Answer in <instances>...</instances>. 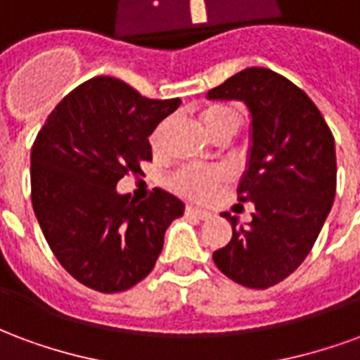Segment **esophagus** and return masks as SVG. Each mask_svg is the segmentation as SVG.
I'll use <instances>...</instances> for the list:
<instances>
[{"mask_svg": "<svg viewBox=\"0 0 360 360\" xmlns=\"http://www.w3.org/2000/svg\"><path fill=\"white\" fill-rule=\"evenodd\" d=\"M185 214H187L188 218H196V219L212 218V212L202 210V208H195V206H187V208H185Z\"/></svg>", "mask_w": 360, "mask_h": 360, "instance_id": "34e87169", "label": "esophagus"}]
</instances>
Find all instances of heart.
<instances>
[{
	"instance_id": "1",
	"label": "heart",
	"mask_w": 360,
	"mask_h": 360,
	"mask_svg": "<svg viewBox=\"0 0 360 360\" xmlns=\"http://www.w3.org/2000/svg\"><path fill=\"white\" fill-rule=\"evenodd\" d=\"M202 125L214 139H231L239 127H241V117L239 111L227 105V103H212L206 105L200 113ZM167 123H160L154 129V133L150 134V144L152 148H158L164 139V131ZM227 179L226 172L221 167H181L179 172H175L169 179V185L175 193L195 198V200H204L216 193V188Z\"/></svg>"
}]
</instances>
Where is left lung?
<instances>
[{"label": "left lung", "mask_w": 360, "mask_h": 360, "mask_svg": "<svg viewBox=\"0 0 360 360\" xmlns=\"http://www.w3.org/2000/svg\"><path fill=\"white\" fill-rule=\"evenodd\" d=\"M239 100L250 113L247 169L239 200L255 206L247 226L221 216L233 237L214 252L219 270L237 283L266 289L293 274L309 257L335 198V144L309 96L285 77L249 67L206 94Z\"/></svg>", "instance_id": "left-lung-1"}]
</instances>
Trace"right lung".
<instances>
[{
  "label": "right lung",
  "instance_id": "obj_1",
  "mask_svg": "<svg viewBox=\"0 0 360 360\" xmlns=\"http://www.w3.org/2000/svg\"><path fill=\"white\" fill-rule=\"evenodd\" d=\"M179 103L144 98L113 77H94L56 105L36 136L32 208L56 258L90 289L119 293L146 278L165 229L185 212L162 188L141 202L115 191L121 177L152 162L148 136Z\"/></svg>",
  "mask_w": 360,
  "mask_h": 360
}]
</instances>
